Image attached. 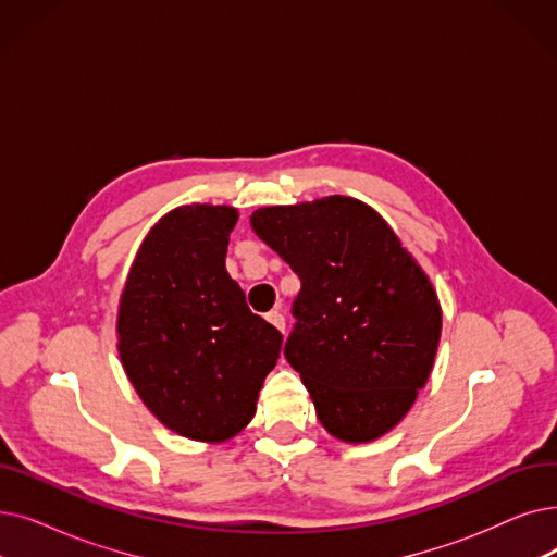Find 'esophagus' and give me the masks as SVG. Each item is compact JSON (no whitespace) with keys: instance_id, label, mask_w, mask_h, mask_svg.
I'll list each match as a JSON object with an SVG mask.
<instances>
[{"instance_id":"obj_1","label":"esophagus","mask_w":557,"mask_h":557,"mask_svg":"<svg viewBox=\"0 0 557 557\" xmlns=\"http://www.w3.org/2000/svg\"><path fill=\"white\" fill-rule=\"evenodd\" d=\"M265 321H269L275 330H280V332H284V317L280 311H271L269 317H265Z\"/></svg>"}]
</instances>
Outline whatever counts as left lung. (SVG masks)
Masks as SVG:
<instances>
[{
    "mask_svg": "<svg viewBox=\"0 0 557 557\" xmlns=\"http://www.w3.org/2000/svg\"><path fill=\"white\" fill-rule=\"evenodd\" d=\"M255 234L300 277L284 355L332 437L367 444L394 430L434 367L437 292L382 215L327 196L252 211Z\"/></svg>",
    "mask_w": 557,
    "mask_h": 557,
    "instance_id": "1",
    "label": "left lung"
}]
</instances>
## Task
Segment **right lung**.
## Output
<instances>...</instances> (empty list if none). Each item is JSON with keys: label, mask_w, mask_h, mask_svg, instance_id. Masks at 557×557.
Wrapping results in <instances>:
<instances>
[{"label": "right lung", "mask_w": 557, "mask_h": 557, "mask_svg": "<svg viewBox=\"0 0 557 557\" xmlns=\"http://www.w3.org/2000/svg\"><path fill=\"white\" fill-rule=\"evenodd\" d=\"M238 211L182 205L143 238L117 305V352L145 407L186 440L244 430L282 348L246 305L225 255Z\"/></svg>", "instance_id": "1"}]
</instances>
